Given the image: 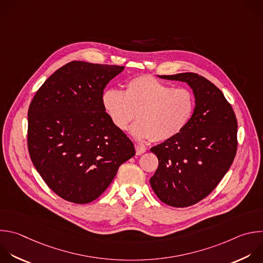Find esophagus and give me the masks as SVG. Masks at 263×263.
<instances>
[{
	"label": "esophagus",
	"mask_w": 263,
	"mask_h": 263,
	"mask_svg": "<svg viewBox=\"0 0 263 263\" xmlns=\"http://www.w3.org/2000/svg\"><path fill=\"white\" fill-rule=\"evenodd\" d=\"M135 149H136V155H142L146 151V148L143 145L138 144V143L135 144Z\"/></svg>",
	"instance_id": "esophagus-1"
}]
</instances>
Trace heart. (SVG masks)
I'll list each match as a JSON object with an SVG mask.
<instances>
[{"label": "heart", "instance_id": "b5f03b06", "mask_svg": "<svg viewBox=\"0 0 263 263\" xmlns=\"http://www.w3.org/2000/svg\"><path fill=\"white\" fill-rule=\"evenodd\" d=\"M194 94L185 87H177L152 75L130 79L125 91L106 90L102 105L112 124L126 131L131 122V133L138 140L152 138L165 141L180 134L190 123L195 110Z\"/></svg>", "mask_w": 263, "mask_h": 263}]
</instances>
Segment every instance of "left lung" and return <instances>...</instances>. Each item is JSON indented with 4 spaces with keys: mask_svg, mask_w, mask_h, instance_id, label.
Returning a JSON list of instances; mask_svg holds the SVG:
<instances>
[{
    "mask_svg": "<svg viewBox=\"0 0 263 263\" xmlns=\"http://www.w3.org/2000/svg\"><path fill=\"white\" fill-rule=\"evenodd\" d=\"M159 77L187 82L195 96L187 127L151 148L159 160L149 180L154 192L170 206L186 208L205 198L230 168L237 149V122L223 93L203 76L186 72Z\"/></svg>",
    "mask_w": 263,
    "mask_h": 263,
    "instance_id": "obj_1",
    "label": "left lung"
}]
</instances>
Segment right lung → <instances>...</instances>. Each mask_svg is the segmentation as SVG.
<instances>
[{
	"mask_svg": "<svg viewBox=\"0 0 263 263\" xmlns=\"http://www.w3.org/2000/svg\"><path fill=\"white\" fill-rule=\"evenodd\" d=\"M124 68L70 62L45 80L30 104L31 160L46 185L67 201L97 199L135 155L133 142L102 105L106 84Z\"/></svg>",
	"mask_w": 263,
	"mask_h": 263,
	"instance_id": "right-lung-1",
	"label": "right lung"
}]
</instances>
